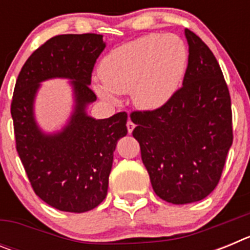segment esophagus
Listing matches in <instances>:
<instances>
[{
  "label": "esophagus",
  "instance_id": "34e87169",
  "mask_svg": "<svg viewBox=\"0 0 250 250\" xmlns=\"http://www.w3.org/2000/svg\"><path fill=\"white\" fill-rule=\"evenodd\" d=\"M126 127H127V132H129V134H131L132 130H134V127H135V125H134V123H132L131 120H129L126 124Z\"/></svg>",
  "mask_w": 250,
  "mask_h": 250
}]
</instances>
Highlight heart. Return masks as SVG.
I'll list each match as a JSON object with an SVG mask.
<instances>
[{
	"label": "heart",
	"instance_id": "obj_1",
	"mask_svg": "<svg viewBox=\"0 0 250 250\" xmlns=\"http://www.w3.org/2000/svg\"><path fill=\"white\" fill-rule=\"evenodd\" d=\"M184 42L174 35H146L110 51L101 60V81L92 87L100 98L116 101V94H131L136 107L160 109L173 98L187 70Z\"/></svg>",
	"mask_w": 250,
	"mask_h": 250
}]
</instances>
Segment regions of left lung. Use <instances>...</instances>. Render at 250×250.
<instances>
[{
  "instance_id": "8db88e82",
  "label": "left lung",
  "mask_w": 250,
  "mask_h": 250,
  "mask_svg": "<svg viewBox=\"0 0 250 250\" xmlns=\"http://www.w3.org/2000/svg\"><path fill=\"white\" fill-rule=\"evenodd\" d=\"M189 59L183 87L154 111L130 115L152 189L171 204L207 198L233 143L228 86L215 56L185 28Z\"/></svg>"
}]
</instances>
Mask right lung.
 Here are the masks:
<instances>
[{
	"label": "right lung",
	"instance_id": "1",
	"mask_svg": "<svg viewBox=\"0 0 250 250\" xmlns=\"http://www.w3.org/2000/svg\"><path fill=\"white\" fill-rule=\"evenodd\" d=\"M103 35H59L46 41L21 68L11 115L16 149L39 198L61 211L85 213L106 198L114 151L127 134L126 112L94 119L87 106L96 101L90 89L95 62L105 48ZM67 78L74 107L65 126L46 133L37 124L34 100L41 83Z\"/></svg>",
	"mask_w": 250,
	"mask_h": 250
}]
</instances>
